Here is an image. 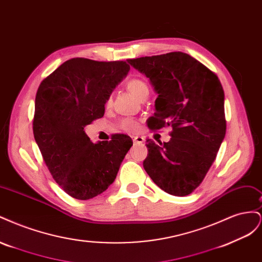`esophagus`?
I'll return each instance as SVG.
<instances>
[{
    "instance_id": "obj_1",
    "label": "esophagus",
    "mask_w": 262,
    "mask_h": 262,
    "mask_svg": "<svg viewBox=\"0 0 262 262\" xmlns=\"http://www.w3.org/2000/svg\"><path fill=\"white\" fill-rule=\"evenodd\" d=\"M134 144H142L144 142V138L141 137V136H137V137H133L132 138Z\"/></svg>"
}]
</instances>
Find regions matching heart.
<instances>
[{"mask_svg": "<svg viewBox=\"0 0 262 262\" xmlns=\"http://www.w3.org/2000/svg\"><path fill=\"white\" fill-rule=\"evenodd\" d=\"M126 89L129 90L130 93H132L134 96L137 98H141L142 96H144V95L148 94L149 89H148V85L147 83L143 80V78L138 77V76H133L131 78H129L128 81H126ZM106 107H109L112 105V99L108 98L105 102ZM122 128L126 131H137L138 130V123L132 120V119H124L121 122Z\"/></svg>", "mask_w": 262, "mask_h": 262, "instance_id": "1", "label": "heart"}]
</instances>
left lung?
<instances>
[{"instance_id":"obj_1","label":"left lung","mask_w":262,"mask_h":262,"mask_svg":"<svg viewBox=\"0 0 262 262\" xmlns=\"http://www.w3.org/2000/svg\"><path fill=\"white\" fill-rule=\"evenodd\" d=\"M158 95L148 126H170L169 142L147 139L143 167L165 192L185 196L194 191L215 160L224 140V91L219 77L184 52L129 59Z\"/></svg>"}]
</instances>
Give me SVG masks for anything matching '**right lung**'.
<instances>
[{
  "label": "right lung",
  "mask_w": 262,
  "mask_h": 262,
  "mask_svg": "<svg viewBox=\"0 0 262 262\" xmlns=\"http://www.w3.org/2000/svg\"><path fill=\"white\" fill-rule=\"evenodd\" d=\"M130 71L124 61H66L39 85L33 130L55 182L78 200L102 193L115 181L132 140L114 134L93 143L84 128L105 114V102Z\"/></svg>",
  "instance_id": "obj_1"
}]
</instances>
